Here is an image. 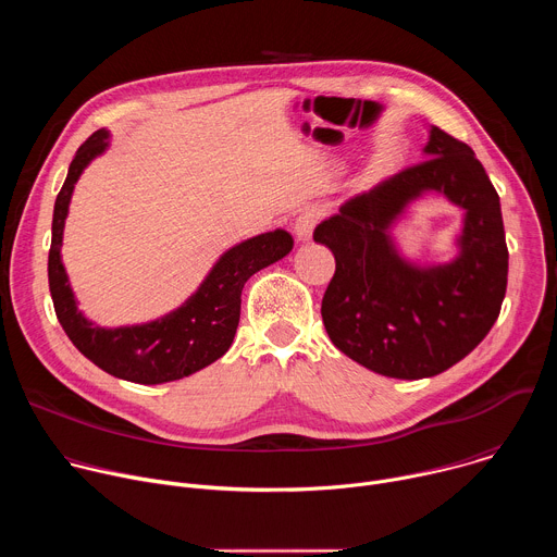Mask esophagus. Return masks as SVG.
Here are the masks:
<instances>
[{
  "label": "esophagus",
  "mask_w": 557,
  "mask_h": 557,
  "mask_svg": "<svg viewBox=\"0 0 557 557\" xmlns=\"http://www.w3.org/2000/svg\"><path fill=\"white\" fill-rule=\"evenodd\" d=\"M320 218H322V211L320 209H304L297 218H295V222H293V231H295V235H297V240H310V235H312V228H314V224L320 222Z\"/></svg>",
  "instance_id": "obj_1"
}]
</instances>
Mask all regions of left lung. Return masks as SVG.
I'll return each instance as SVG.
<instances>
[{"label": "left lung", "instance_id": "left-lung-1", "mask_svg": "<svg viewBox=\"0 0 557 557\" xmlns=\"http://www.w3.org/2000/svg\"><path fill=\"white\" fill-rule=\"evenodd\" d=\"M423 153L428 161L350 198L312 233L337 264L322 299L331 342L376 374L410 381L441 374L485 339L509 269L500 198L471 147L432 125ZM428 193L466 215L457 258L421 268L395 249L391 226Z\"/></svg>", "mask_w": 557, "mask_h": 557}]
</instances>
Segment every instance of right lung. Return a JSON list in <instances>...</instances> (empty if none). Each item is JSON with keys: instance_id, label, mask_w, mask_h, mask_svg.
Masks as SVG:
<instances>
[{"instance_id": "right-lung-1", "label": "right lung", "mask_w": 557, "mask_h": 557, "mask_svg": "<svg viewBox=\"0 0 557 557\" xmlns=\"http://www.w3.org/2000/svg\"><path fill=\"white\" fill-rule=\"evenodd\" d=\"M108 145L110 132L99 129L76 149L54 200L48 282L57 320L78 352L108 374L140 385L176 381L207 368L228 350L240 322L247 280L288 256L293 237L288 231L275 228L231 247L183 306L153 322L119 329L95 326L76 306L61 262V243L74 185Z\"/></svg>"}]
</instances>
